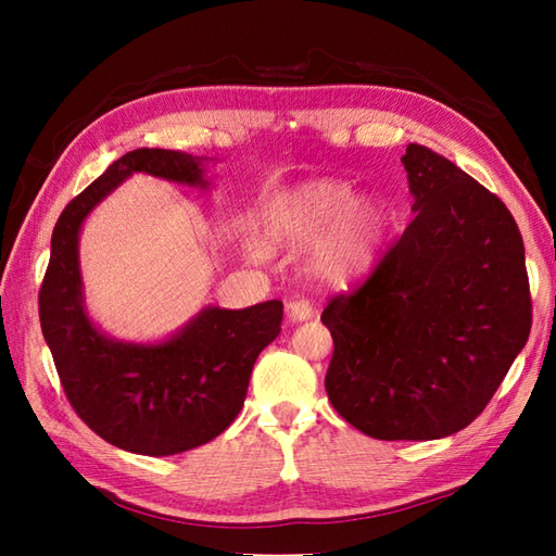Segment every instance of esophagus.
<instances>
[{
  "instance_id": "obj_1",
  "label": "esophagus",
  "mask_w": 556,
  "mask_h": 556,
  "mask_svg": "<svg viewBox=\"0 0 556 556\" xmlns=\"http://www.w3.org/2000/svg\"><path fill=\"white\" fill-rule=\"evenodd\" d=\"M287 315H289V323H305V320H311V317H313V305L305 299L291 301L287 305Z\"/></svg>"
}]
</instances>
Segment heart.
Returning a JSON list of instances; mask_svg holds the SVG:
<instances>
[{
	"mask_svg": "<svg viewBox=\"0 0 556 556\" xmlns=\"http://www.w3.org/2000/svg\"><path fill=\"white\" fill-rule=\"evenodd\" d=\"M392 210L375 193L356 195L344 179H311L279 193L269 205L267 233L281 245H313V271L329 285H356L377 267ZM257 255V248H248Z\"/></svg>",
	"mask_w": 556,
	"mask_h": 556,
	"instance_id": "obj_1",
	"label": "heart"
}]
</instances>
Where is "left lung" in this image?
<instances>
[{
    "label": "left lung",
    "instance_id": "obj_1",
    "mask_svg": "<svg viewBox=\"0 0 556 556\" xmlns=\"http://www.w3.org/2000/svg\"><path fill=\"white\" fill-rule=\"evenodd\" d=\"M416 217L370 279L327 303L325 389L375 440H440L473 422L530 334L526 248L511 212L430 148L401 157Z\"/></svg>",
    "mask_w": 556,
    "mask_h": 556
}]
</instances>
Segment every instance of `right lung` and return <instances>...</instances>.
<instances>
[{"mask_svg":"<svg viewBox=\"0 0 556 556\" xmlns=\"http://www.w3.org/2000/svg\"><path fill=\"white\" fill-rule=\"evenodd\" d=\"M207 157L140 148L110 164L64 207L40 289V325L71 406L102 440L143 456L207 444L241 413L253 365L281 332V301L207 308L160 341L114 339L92 323L78 239L88 215L128 176L210 188Z\"/></svg>","mask_w":556,"mask_h":556,"instance_id":"add662e5","label":"right lung"}]
</instances>
